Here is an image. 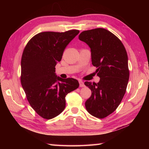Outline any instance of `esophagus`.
<instances>
[{
  "label": "esophagus",
  "mask_w": 149,
  "mask_h": 149,
  "mask_svg": "<svg viewBox=\"0 0 149 149\" xmlns=\"http://www.w3.org/2000/svg\"><path fill=\"white\" fill-rule=\"evenodd\" d=\"M79 87H85L84 82L82 81L81 80H79Z\"/></svg>",
  "instance_id": "1"
}]
</instances>
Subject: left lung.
<instances>
[{"label": "left lung", "instance_id": "8db88e82", "mask_svg": "<svg viewBox=\"0 0 149 149\" xmlns=\"http://www.w3.org/2000/svg\"><path fill=\"white\" fill-rule=\"evenodd\" d=\"M79 39L90 47L92 64L100 77L97 84L85 82L91 90L85 108L90 114L102 119L114 112L125 93L130 77L127 52L115 35L103 28L83 31Z\"/></svg>", "mask_w": 149, "mask_h": 149}]
</instances>
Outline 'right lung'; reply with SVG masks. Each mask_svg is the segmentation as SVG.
<instances>
[{
  "instance_id": "1",
  "label": "right lung",
  "mask_w": 149,
  "mask_h": 149,
  "mask_svg": "<svg viewBox=\"0 0 149 149\" xmlns=\"http://www.w3.org/2000/svg\"><path fill=\"white\" fill-rule=\"evenodd\" d=\"M45 31L35 35L25 47L21 60V84L29 104L37 114L50 120L65 107L68 93L79 87L74 78L62 79L55 74L56 63L70 42L79 33Z\"/></svg>"
}]
</instances>
